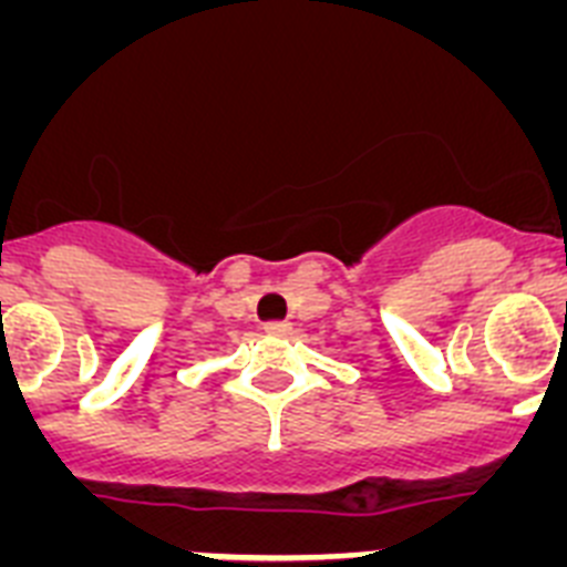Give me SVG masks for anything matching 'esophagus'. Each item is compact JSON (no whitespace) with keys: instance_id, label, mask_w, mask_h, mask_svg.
<instances>
[{"instance_id":"esophagus-1","label":"esophagus","mask_w":567,"mask_h":567,"mask_svg":"<svg viewBox=\"0 0 567 567\" xmlns=\"http://www.w3.org/2000/svg\"><path fill=\"white\" fill-rule=\"evenodd\" d=\"M264 332H267V334H289V332H292V323H287V320H275V323H267V327H264Z\"/></svg>"}]
</instances>
